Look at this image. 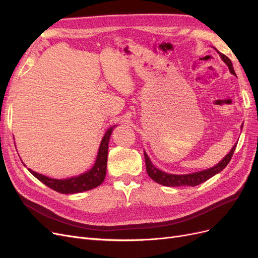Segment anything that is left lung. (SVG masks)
I'll use <instances>...</instances> for the list:
<instances>
[{"mask_svg": "<svg viewBox=\"0 0 258 258\" xmlns=\"http://www.w3.org/2000/svg\"><path fill=\"white\" fill-rule=\"evenodd\" d=\"M218 53H220V56H221V58L223 59L225 63L228 66L230 73H232L233 75H236L235 71H233V68H232L230 59L227 56H225L224 53H221V52H218ZM241 128H242V126H241ZM235 148H236V145H233V147L231 148V151L229 152V154L226 155L225 157L223 158V160L220 163H217L215 167L204 170V171H199V172H195V173H190V174H183V175L166 173V172H163V171L154 167L152 161L150 160L148 156L144 152L146 172H147L148 175H150L151 178L154 179L156 183L165 185V186H172V187L197 186L201 183L206 182L207 179H209L210 177H212L216 173L221 172V171L229 163V161L232 157V155H233V152H235Z\"/></svg>", "mask_w": 258, "mask_h": 258, "instance_id": "8db88e82", "label": "left lung"}]
</instances>
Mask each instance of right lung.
<instances>
[{"instance_id":"obj_1","label":"right lung","mask_w":258,"mask_h":258,"mask_svg":"<svg viewBox=\"0 0 258 258\" xmlns=\"http://www.w3.org/2000/svg\"><path fill=\"white\" fill-rule=\"evenodd\" d=\"M115 126L111 127L106 131L102 141H101L99 152L97 156V160L89 171L85 172L79 176H73L67 179H54L50 178L40 173H36L34 171H29L32 173L37 179H40L49 188L56 190L61 194H76L86 190H90L95 187L102 184L106 174V162H107V151H108V141Z\"/></svg>"}]
</instances>
